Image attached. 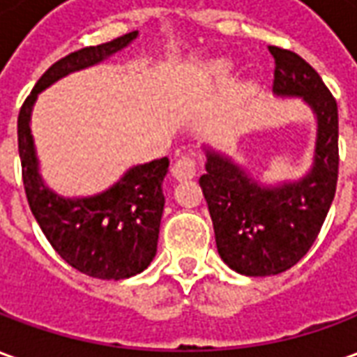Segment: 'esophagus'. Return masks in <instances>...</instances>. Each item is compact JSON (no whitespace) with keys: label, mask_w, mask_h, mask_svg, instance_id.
Masks as SVG:
<instances>
[{"label":"esophagus","mask_w":357,"mask_h":357,"mask_svg":"<svg viewBox=\"0 0 357 357\" xmlns=\"http://www.w3.org/2000/svg\"><path fill=\"white\" fill-rule=\"evenodd\" d=\"M172 174L178 181H185V179H193L197 176V160L193 156H181L172 166Z\"/></svg>","instance_id":"34e87169"}]
</instances>
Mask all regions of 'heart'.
Wrapping results in <instances>:
<instances>
[{
	"mask_svg": "<svg viewBox=\"0 0 357 357\" xmlns=\"http://www.w3.org/2000/svg\"><path fill=\"white\" fill-rule=\"evenodd\" d=\"M233 70H235V61H231V59H210V61L202 63V65L195 70V86H199V88L212 86V84H216V82L220 80H225L227 76H231Z\"/></svg>",
	"mask_w": 357,
	"mask_h": 357,
	"instance_id": "b5f03b06",
	"label": "heart"
}]
</instances>
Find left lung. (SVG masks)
I'll return each mask as SVG.
<instances>
[{
  "instance_id": "left-lung-1",
  "label": "left lung",
  "mask_w": 357,
  "mask_h": 357,
  "mask_svg": "<svg viewBox=\"0 0 357 357\" xmlns=\"http://www.w3.org/2000/svg\"><path fill=\"white\" fill-rule=\"evenodd\" d=\"M275 59L273 93L302 97L317 120L314 164L298 181L264 185L229 156L204 147L202 195L214 224L218 252L248 277L277 275L300 262L317 239L338 179V109L321 76L289 50L269 45Z\"/></svg>"
}]
</instances>
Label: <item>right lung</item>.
Masks as SVG:
<instances>
[{
    "label": "right lung",
    "instance_id": "1",
    "mask_svg": "<svg viewBox=\"0 0 357 357\" xmlns=\"http://www.w3.org/2000/svg\"><path fill=\"white\" fill-rule=\"evenodd\" d=\"M135 38L137 30L74 51L51 65L22 102L17 124L22 183L36 222L68 266L97 279H128L153 262L164 210L162 181L170 160L164 156L133 166L114 185L93 197L65 199L51 191L40 176L30 114L43 89L68 74L99 65Z\"/></svg>",
    "mask_w": 357,
    "mask_h": 357
}]
</instances>
